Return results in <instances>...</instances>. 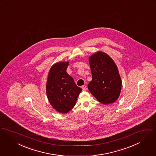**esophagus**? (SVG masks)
Returning a JSON list of instances; mask_svg holds the SVG:
<instances>
[{"label": "esophagus", "mask_w": 156, "mask_h": 156, "mask_svg": "<svg viewBox=\"0 0 156 156\" xmlns=\"http://www.w3.org/2000/svg\"><path fill=\"white\" fill-rule=\"evenodd\" d=\"M81 88H82V89H83V90H87V87L86 85H84V86H81Z\"/></svg>", "instance_id": "esophagus-1"}]
</instances>
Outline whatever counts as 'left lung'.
Instances as JSON below:
<instances>
[{
	"label": "left lung",
	"mask_w": 156,
	"mask_h": 156,
	"mask_svg": "<svg viewBox=\"0 0 156 156\" xmlns=\"http://www.w3.org/2000/svg\"><path fill=\"white\" fill-rule=\"evenodd\" d=\"M89 63L92 74V80L88 84L89 91L102 104L114 103L120 96L122 85L116 64L102 51L91 55Z\"/></svg>",
	"instance_id": "8db88e82"
}]
</instances>
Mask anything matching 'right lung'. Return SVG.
Here are the masks:
<instances>
[{"label": "right lung", "mask_w": 156, "mask_h": 156, "mask_svg": "<svg viewBox=\"0 0 156 156\" xmlns=\"http://www.w3.org/2000/svg\"><path fill=\"white\" fill-rule=\"evenodd\" d=\"M69 62H57L49 71L46 85L48 99L57 112L65 114L75 105L82 88L77 86L66 72Z\"/></svg>", "instance_id": "1"}]
</instances>
